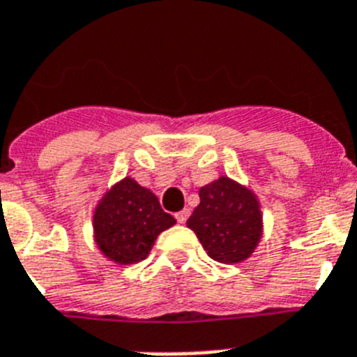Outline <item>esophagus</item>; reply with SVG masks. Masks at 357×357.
I'll return each instance as SVG.
<instances>
[{"label": "esophagus", "mask_w": 357, "mask_h": 357, "mask_svg": "<svg viewBox=\"0 0 357 357\" xmlns=\"http://www.w3.org/2000/svg\"><path fill=\"white\" fill-rule=\"evenodd\" d=\"M188 217H190V210H182L178 211V213H175L176 222H181V225H184L185 220H188Z\"/></svg>", "instance_id": "1"}]
</instances>
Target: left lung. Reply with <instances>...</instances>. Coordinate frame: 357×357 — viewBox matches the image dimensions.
Listing matches in <instances>:
<instances>
[{"label":"left lung","mask_w":357,"mask_h":357,"mask_svg":"<svg viewBox=\"0 0 357 357\" xmlns=\"http://www.w3.org/2000/svg\"><path fill=\"white\" fill-rule=\"evenodd\" d=\"M200 204L188 219L202 248L222 264L243 263L257 248L263 235L261 206L252 190L219 176L200 188Z\"/></svg>","instance_id":"1"}]
</instances>
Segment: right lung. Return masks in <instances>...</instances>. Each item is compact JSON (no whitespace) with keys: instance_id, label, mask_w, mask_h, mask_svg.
Masks as SVG:
<instances>
[{"instance_id":"add662e5","label":"right lung","mask_w":357,"mask_h":357,"mask_svg":"<svg viewBox=\"0 0 357 357\" xmlns=\"http://www.w3.org/2000/svg\"><path fill=\"white\" fill-rule=\"evenodd\" d=\"M175 222L162 210L155 193L126 176L100 199L94 210V241L109 261L135 264L149 255L158 235Z\"/></svg>"}]
</instances>
